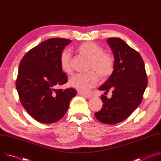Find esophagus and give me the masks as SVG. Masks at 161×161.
Listing matches in <instances>:
<instances>
[{
    "mask_svg": "<svg viewBox=\"0 0 161 161\" xmlns=\"http://www.w3.org/2000/svg\"><path fill=\"white\" fill-rule=\"evenodd\" d=\"M81 95L87 98H91L92 97V95L90 94V93H80Z\"/></svg>",
    "mask_w": 161,
    "mask_h": 161,
    "instance_id": "34e87169",
    "label": "esophagus"
}]
</instances>
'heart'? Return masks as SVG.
<instances>
[{"instance_id": "b5f03b06", "label": "heart", "mask_w": 161, "mask_h": 161, "mask_svg": "<svg viewBox=\"0 0 161 161\" xmlns=\"http://www.w3.org/2000/svg\"><path fill=\"white\" fill-rule=\"evenodd\" d=\"M79 52L90 59L86 74H77L71 76L68 80V85L77 90L86 92L95 87L98 81V77L102 79L109 77L114 69V59L109 53L104 52L103 48L93 42H87L78 47ZM71 52L66 49L60 56L61 70L66 74L72 71L71 66Z\"/></svg>"}]
</instances>
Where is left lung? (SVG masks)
Segmentation results:
<instances>
[{
  "label": "left lung",
  "instance_id": "obj_1",
  "mask_svg": "<svg viewBox=\"0 0 161 161\" xmlns=\"http://www.w3.org/2000/svg\"><path fill=\"white\" fill-rule=\"evenodd\" d=\"M114 55L113 74L99 88L111 98L102 95V109L95 113L96 118L105 124L113 125L127 118L141 103L148 84L144 61L139 53L118 38L107 40Z\"/></svg>",
  "mask_w": 161,
  "mask_h": 161
}]
</instances>
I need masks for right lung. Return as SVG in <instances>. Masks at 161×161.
<instances>
[{
    "label": "right lung",
    "instance_id": "right-lung-1",
    "mask_svg": "<svg viewBox=\"0 0 161 161\" xmlns=\"http://www.w3.org/2000/svg\"><path fill=\"white\" fill-rule=\"evenodd\" d=\"M71 42L59 38L45 40L27 52L20 63L16 82L20 101L39 122L48 124L61 119L77 95L74 88L56 89L68 81L61 68L60 56Z\"/></svg>",
    "mask_w": 161,
    "mask_h": 161
}]
</instances>
